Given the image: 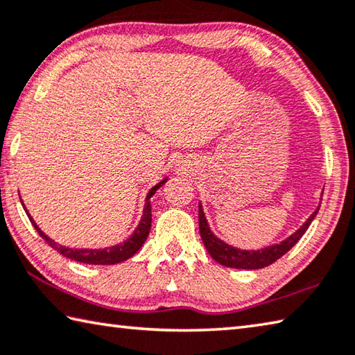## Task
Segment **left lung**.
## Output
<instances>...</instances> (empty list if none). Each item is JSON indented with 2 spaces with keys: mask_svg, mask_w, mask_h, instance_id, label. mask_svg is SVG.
Instances as JSON below:
<instances>
[{
  "mask_svg": "<svg viewBox=\"0 0 355 355\" xmlns=\"http://www.w3.org/2000/svg\"><path fill=\"white\" fill-rule=\"evenodd\" d=\"M318 209H320V205L318 208L312 212L311 217H309L292 236H288L287 239H284L282 242L268 245V247L261 248V250H241V248L233 247V245L225 243L222 239H218V237L212 233L208 225V220H206L205 217L203 206L198 205L200 236H202V241L212 259L217 261L220 266L230 267V268L259 270L270 266V263H273L275 261H278L281 256H284L287 251L301 239L302 234L307 231L309 225L312 223L315 216H317Z\"/></svg>",
  "mask_w": 355,
  "mask_h": 355,
  "instance_id": "left-lung-1",
  "label": "left lung"
}]
</instances>
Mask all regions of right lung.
Wrapping results in <instances>:
<instances>
[{
    "instance_id": "obj_1",
    "label": "right lung",
    "mask_w": 355,
    "mask_h": 355,
    "mask_svg": "<svg viewBox=\"0 0 355 355\" xmlns=\"http://www.w3.org/2000/svg\"><path fill=\"white\" fill-rule=\"evenodd\" d=\"M166 182H167V177L164 180H161L158 184L153 186V188L147 192L146 205L143 209V217H141L138 227L135 228L132 236L127 237L124 242L116 243V245H113V247H105V248H68V247H63V245L54 242L51 237H48L40 228H38V225L34 222V218L31 217L28 209L24 208V203L23 202L21 203H23L26 214H28V217H29L31 223L34 225V228L37 230V233L40 234L44 241H46L48 245H51V248L59 251L62 256H65V257H68V259H73L77 262L92 263V266H113V263H119V262L127 261L128 257H132L141 247H143V243L146 242L147 236H149V231L152 227L150 198Z\"/></svg>"
}]
</instances>
